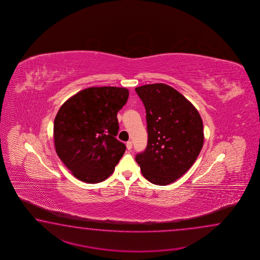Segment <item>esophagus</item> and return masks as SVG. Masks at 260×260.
I'll list each match as a JSON object with an SVG mask.
<instances>
[{"instance_id": "esophagus-1", "label": "esophagus", "mask_w": 260, "mask_h": 260, "mask_svg": "<svg viewBox=\"0 0 260 260\" xmlns=\"http://www.w3.org/2000/svg\"><path fill=\"white\" fill-rule=\"evenodd\" d=\"M126 148H127V149H129V150H130V149H132V148H133L132 141H128L127 143H126Z\"/></svg>"}]
</instances>
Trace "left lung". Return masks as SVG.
Returning <instances> with one entry per match:
<instances>
[{
    "instance_id": "1",
    "label": "left lung",
    "mask_w": 260,
    "mask_h": 260,
    "mask_svg": "<svg viewBox=\"0 0 260 260\" xmlns=\"http://www.w3.org/2000/svg\"><path fill=\"white\" fill-rule=\"evenodd\" d=\"M146 110L148 144L136 156L143 177L166 186L188 171L204 145L199 112L184 95L164 83L135 89Z\"/></svg>"
}]
</instances>
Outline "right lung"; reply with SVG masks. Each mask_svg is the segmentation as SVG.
<instances>
[{"instance_id": "add662e5", "label": "right lung", "mask_w": 260, "mask_h": 260, "mask_svg": "<svg viewBox=\"0 0 260 260\" xmlns=\"http://www.w3.org/2000/svg\"><path fill=\"white\" fill-rule=\"evenodd\" d=\"M128 95L122 87H90L61 106L54 122L55 151L78 179L101 182L114 171L126 149L115 137L117 113Z\"/></svg>"}]
</instances>
